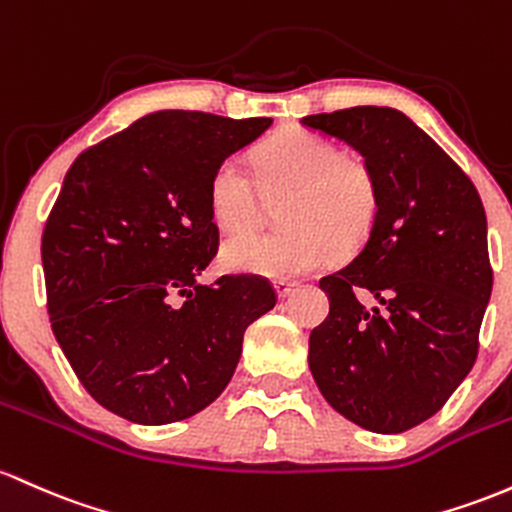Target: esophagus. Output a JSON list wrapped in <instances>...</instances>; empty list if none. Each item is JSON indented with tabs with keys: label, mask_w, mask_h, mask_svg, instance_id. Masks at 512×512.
<instances>
[{
	"label": "esophagus",
	"mask_w": 512,
	"mask_h": 512,
	"mask_svg": "<svg viewBox=\"0 0 512 512\" xmlns=\"http://www.w3.org/2000/svg\"><path fill=\"white\" fill-rule=\"evenodd\" d=\"M294 289H296V282H291V279H277V282H274V291H277L279 299H286Z\"/></svg>",
	"instance_id": "1"
}]
</instances>
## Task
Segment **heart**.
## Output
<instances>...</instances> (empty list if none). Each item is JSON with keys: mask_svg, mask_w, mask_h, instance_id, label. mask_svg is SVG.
Returning a JSON list of instances; mask_svg holds the SVG:
<instances>
[{"mask_svg": "<svg viewBox=\"0 0 512 512\" xmlns=\"http://www.w3.org/2000/svg\"><path fill=\"white\" fill-rule=\"evenodd\" d=\"M260 182L240 157H226L211 174L213 223L234 235L264 220L266 201L287 199L277 236H235L221 250L230 272L294 277L347 257L372 233L379 192L367 162L316 133L289 128L257 153Z\"/></svg>", "mask_w": 512, "mask_h": 512, "instance_id": "obj_1", "label": "heart"}]
</instances>
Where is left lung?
<instances>
[{
    "instance_id": "obj_1",
    "label": "left lung",
    "mask_w": 512,
    "mask_h": 512,
    "mask_svg": "<svg viewBox=\"0 0 512 512\" xmlns=\"http://www.w3.org/2000/svg\"><path fill=\"white\" fill-rule=\"evenodd\" d=\"M301 123L352 145L379 192L367 243L320 279L330 313L308 340V367L325 401L359 428L411 430L476 362L493 286L484 204L401 111L352 106Z\"/></svg>"
}]
</instances>
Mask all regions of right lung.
<instances>
[{"mask_svg": "<svg viewBox=\"0 0 512 512\" xmlns=\"http://www.w3.org/2000/svg\"><path fill=\"white\" fill-rule=\"evenodd\" d=\"M272 119L155 111L72 162L43 230L50 325L89 396L165 425L221 396L272 284H199L218 250L211 174Z\"/></svg>", "mask_w": 512, "mask_h": 512, "instance_id": "obj_1", "label": "right lung"}]
</instances>
